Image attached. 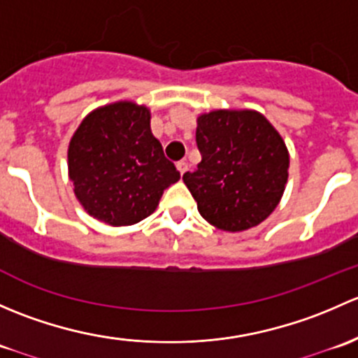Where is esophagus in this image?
Segmentation results:
<instances>
[{"mask_svg":"<svg viewBox=\"0 0 358 358\" xmlns=\"http://www.w3.org/2000/svg\"><path fill=\"white\" fill-rule=\"evenodd\" d=\"M176 168H178L180 175H183V173H185L187 169H189V164H187L185 161H178V162H176Z\"/></svg>","mask_w":358,"mask_h":358,"instance_id":"obj_1","label":"esophagus"}]
</instances>
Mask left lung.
<instances>
[{
	"label": "left lung",
	"mask_w": 358,
	"mask_h": 358,
	"mask_svg": "<svg viewBox=\"0 0 358 358\" xmlns=\"http://www.w3.org/2000/svg\"><path fill=\"white\" fill-rule=\"evenodd\" d=\"M196 171L183 175L201 216L227 232L259 225L287 183L289 152L256 110H213L197 117Z\"/></svg>",
	"instance_id": "8db88e82"
}]
</instances>
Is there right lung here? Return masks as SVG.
<instances>
[{
    "mask_svg": "<svg viewBox=\"0 0 358 358\" xmlns=\"http://www.w3.org/2000/svg\"><path fill=\"white\" fill-rule=\"evenodd\" d=\"M67 159L78 201L112 227L152 215L162 192L180 180L150 131V110L126 100L90 112L72 135Z\"/></svg>",
    "mask_w": 358,
    "mask_h": 358,
    "instance_id": "add662e5",
    "label": "right lung"
}]
</instances>
